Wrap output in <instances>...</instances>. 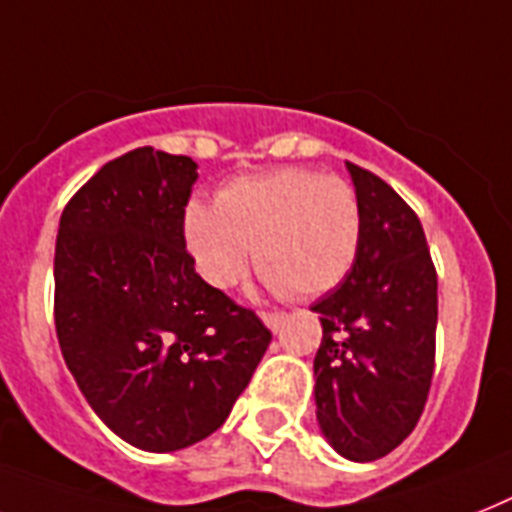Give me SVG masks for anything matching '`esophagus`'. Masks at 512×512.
Instances as JSON below:
<instances>
[{
	"label": "esophagus",
	"mask_w": 512,
	"mask_h": 512,
	"mask_svg": "<svg viewBox=\"0 0 512 512\" xmlns=\"http://www.w3.org/2000/svg\"><path fill=\"white\" fill-rule=\"evenodd\" d=\"M263 321H265V326L273 331V334H278V331L286 326V321H289V315L286 313H263Z\"/></svg>",
	"instance_id": "obj_1"
}]
</instances>
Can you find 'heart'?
<instances>
[{
	"instance_id": "1",
	"label": "heart",
	"mask_w": 512,
	"mask_h": 512,
	"mask_svg": "<svg viewBox=\"0 0 512 512\" xmlns=\"http://www.w3.org/2000/svg\"><path fill=\"white\" fill-rule=\"evenodd\" d=\"M184 236L210 286H234L255 255L273 292L310 299L331 292L350 273L363 215L344 178L281 168L236 178L220 189L218 205L189 202Z\"/></svg>"
}]
</instances>
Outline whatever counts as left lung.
Instances as JSON below:
<instances>
[{
    "mask_svg": "<svg viewBox=\"0 0 512 512\" xmlns=\"http://www.w3.org/2000/svg\"><path fill=\"white\" fill-rule=\"evenodd\" d=\"M363 236L355 263L310 310L321 315L315 415L342 458L371 463L405 442L434 376L436 270L418 215L392 186L347 162Z\"/></svg>",
    "mask_w": 512,
    "mask_h": 512,
    "instance_id": "1",
    "label": "left lung"
}]
</instances>
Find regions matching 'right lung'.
Masks as SVG:
<instances>
[{"instance_id": "right-lung-1", "label": "right lung", "mask_w": 512, "mask_h": 512, "mask_svg": "<svg viewBox=\"0 0 512 512\" xmlns=\"http://www.w3.org/2000/svg\"><path fill=\"white\" fill-rule=\"evenodd\" d=\"M197 162L139 147L110 160L62 210L54 328L68 371L107 429L176 452L223 426L270 331L202 281L184 213Z\"/></svg>"}]
</instances>
